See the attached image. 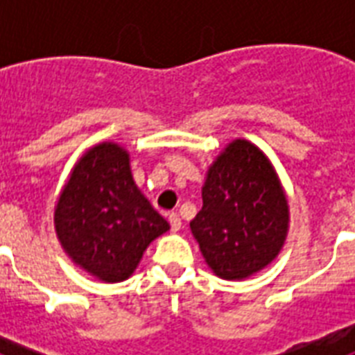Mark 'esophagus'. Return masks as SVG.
<instances>
[{
	"label": "esophagus",
	"mask_w": 355,
	"mask_h": 355,
	"mask_svg": "<svg viewBox=\"0 0 355 355\" xmlns=\"http://www.w3.org/2000/svg\"><path fill=\"white\" fill-rule=\"evenodd\" d=\"M169 225H171V230L173 232H178L180 228H182V221H180V216L178 214H169Z\"/></svg>",
	"instance_id": "34e87169"
}]
</instances>
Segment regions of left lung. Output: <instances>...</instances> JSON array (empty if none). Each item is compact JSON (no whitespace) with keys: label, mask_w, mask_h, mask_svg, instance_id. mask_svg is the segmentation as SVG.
I'll list each match as a JSON object with an SVG mask.
<instances>
[{"label":"left lung","mask_w":355,"mask_h":355,"mask_svg":"<svg viewBox=\"0 0 355 355\" xmlns=\"http://www.w3.org/2000/svg\"><path fill=\"white\" fill-rule=\"evenodd\" d=\"M189 227L208 267L225 280L248 278L278 256L289 206L275 167L256 145L234 139L217 156Z\"/></svg>","instance_id":"8db88e82"}]
</instances>
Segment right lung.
Masks as SVG:
<instances>
[{
	"mask_svg": "<svg viewBox=\"0 0 355 355\" xmlns=\"http://www.w3.org/2000/svg\"><path fill=\"white\" fill-rule=\"evenodd\" d=\"M55 230L75 265L114 284L132 275L169 223L134 182L127 150L103 141L75 164L55 206Z\"/></svg>",
	"mask_w": 355,
	"mask_h": 355,
	"instance_id": "obj_1",
	"label": "right lung"
}]
</instances>
